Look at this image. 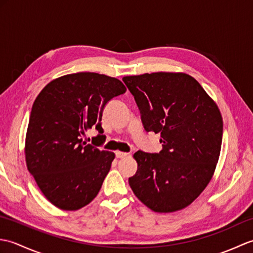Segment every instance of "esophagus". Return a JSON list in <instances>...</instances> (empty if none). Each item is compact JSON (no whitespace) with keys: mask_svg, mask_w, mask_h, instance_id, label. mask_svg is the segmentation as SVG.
I'll list each match as a JSON object with an SVG mask.
<instances>
[{"mask_svg":"<svg viewBox=\"0 0 253 253\" xmlns=\"http://www.w3.org/2000/svg\"><path fill=\"white\" fill-rule=\"evenodd\" d=\"M115 154H116V158H117V159H124V158H126L127 155H128V153H126V152H121V151H117Z\"/></svg>","mask_w":253,"mask_h":253,"instance_id":"esophagus-1","label":"esophagus"}]
</instances>
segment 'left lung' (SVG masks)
I'll use <instances>...</instances> for the list:
<instances>
[{
  "mask_svg": "<svg viewBox=\"0 0 253 253\" xmlns=\"http://www.w3.org/2000/svg\"><path fill=\"white\" fill-rule=\"evenodd\" d=\"M135 96L144 129L161 133L159 153L137 151L135 196L154 212L170 213L192 203L215 170L223 118L215 102L184 73H152L123 78Z\"/></svg>",
  "mask_w": 253,
  "mask_h": 253,
  "instance_id": "obj_1",
  "label": "left lung"
}]
</instances>
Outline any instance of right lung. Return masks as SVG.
<instances>
[{
	"label": "right lung",
	"mask_w": 253,
	"mask_h": 253,
	"mask_svg": "<svg viewBox=\"0 0 253 253\" xmlns=\"http://www.w3.org/2000/svg\"><path fill=\"white\" fill-rule=\"evenodd\" d=\"M126 92L116 78L96 73L69 74L52 80L32 105L26 133L27 169L53 206L76 211L98 195L115 154L100 150L102 113L111 99ZM99 131L87 145L84 132Z\"/></svg>",
	"instance_id": "obj_1"
}]
</instances>
